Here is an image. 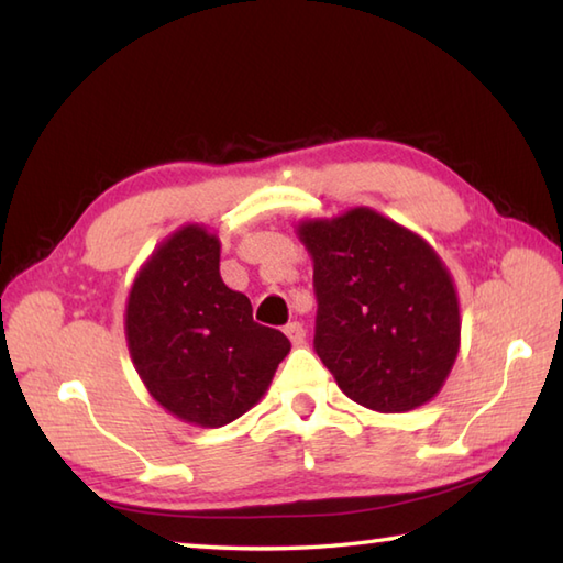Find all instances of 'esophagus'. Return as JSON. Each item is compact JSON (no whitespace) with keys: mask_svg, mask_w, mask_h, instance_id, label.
I'll use <instances>...</instances> for the list:
<instances>
[{"mask_svg":"<svg viewBox=\"0 0 563 563\" xmlns=\"http://www.w3.org/2000/svg\"><path fill=\"white\" fill-rule=\"evenodd\" d=\"M285 333H288V339L292 341V345H302L305 336H307V331H305L300 321H290V324L285 327Z\"/></svg>","mask_w":563,"mask_h":563,"instance_id":"esophagus-1","label":"esophagus"}]
</instances>
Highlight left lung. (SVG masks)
I'll use <instances>...</instances> for the list:
<instances>
[{
	"label": "left lung",
	"mask_w": 563,
	"mask_h": 563,
	"mask_svg": "<svg viewBox=\"0 0 563 563\" xmlns=\"http://www.w3.org/2000/svg\"><path fill=\"white\" fill-rule=\"evenodd\" d=\"M312 256L314 349L345 397L406 413L445 385L460 353L452 273L421 234L367 206L295 227Z\"/></svg>",
	"instance_id": "8db88e82"
}]
</instances>
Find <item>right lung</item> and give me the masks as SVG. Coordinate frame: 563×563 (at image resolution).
Returning a JSON list of instances; mask_svg holds the SVG:
<instances>
[{"label": "right lung", "mask_w": 563, "mask_h": 563, "mask_svg": "<svg viewBox=\"0 0 563 563\" xmlns=\"http://www.w3.org/2000/svg\"><path fill=\"white\" fill-rule=\"evenodd\" d=\"M125 341L142 385L164 411L198 428L236 421L268 391L290 353L278 329L220 275V236L188 222L154 246L125 302Z\"/></svg>", "instance_id": "1"}]
</instances>
